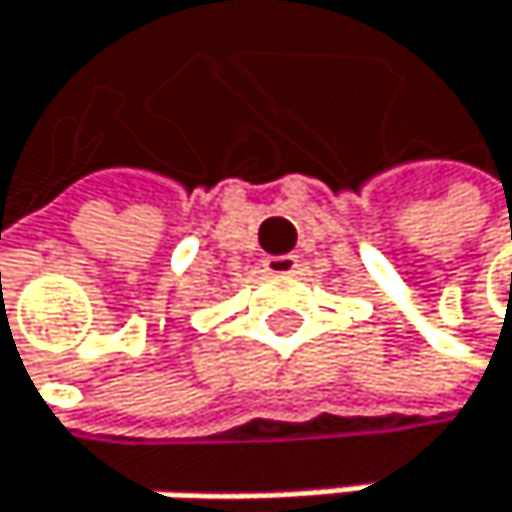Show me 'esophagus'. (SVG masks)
Here are the masks:
<instances>
[{
	"instance_id": "1",
	"label": "esophagus",
	"mask_w": 512,
	"mask_h": 512,
	"mask_svg": "<svg viewBox=\"0 0 512 512\" xmlns=\"http://www.w3.org/2000/svg\"><path fill=\"white\" fill-rule=\"evenodd\" d=\"M264 270L273 273V276L294 273V270H298V254H270V258H264Z\"/></svg>"
}]
</instances>
